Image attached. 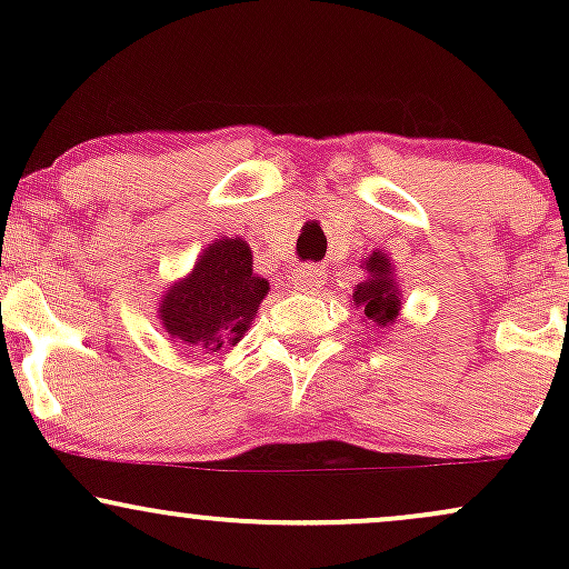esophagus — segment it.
<instances>
[{
	"label": "esophagus",
	"instance_id": "obj_1",
	"mask_svg": "<svg viewBox=\"0 0 569 569\" xmlns=\"http://www.w3.org/2000/svg\"><path fill=\"white\" fill-rule=\"evenodd\" d=\"M321 283H323V272L318 270V267H312V264L299 267L297 276H293V289H297V291L310 293V291L321 289Z\"/></svg>",
	"mask_w": 569,
	"mask_h": 569
}]
</instances>
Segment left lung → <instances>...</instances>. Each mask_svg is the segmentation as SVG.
Listing matches in <instances>:
<instances>
[{
    "instance_id": "obj_1",
    "label": "left lung",
    "mask_w": 569,
    "mask_h": 569,
    "mask_svg": "<svg viewBox=\"0 0 569 569\" xmlns=\"http://www.w3.org/2000/svg\"><path fill=\"white\" fill-rule=\"evenodd\" d=\"M367 280L352 289V305L356 310H361L363 323L369 329H375L380 335V329L396 323V318L401 316V289L396 283V267L390 253L371 251L361 262Z\"/></svg>"
}]
</instances>
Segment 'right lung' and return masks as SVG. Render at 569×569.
Masks as SVG:
<instances>
[{"instance_id":"1","label":"right lung","mask_w":569,"mask_h":569,"mask_svg":"<svg viewBox=\"0 0 569 569\" xmlns=\"http://www.w3.org/2000/svg\"><path fill=\"white\" fill-rule=\"evenodd\" d=\"M267 291V278L253 272L251 246L219 234L202 248L192 270L168 286L158 318L176 345L217 356L243 339Z\"/></svg>"}]
</instances>
